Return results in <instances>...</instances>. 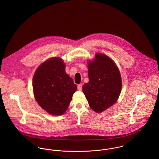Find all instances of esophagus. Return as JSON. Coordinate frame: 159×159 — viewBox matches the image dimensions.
Instances as JSON below:
<instances>
[{"label":"esophagus","mask_w":159,"mask_h":159,"mask_svg":"<svg viewBox=\"0 0 159 159\" xmlns=\"http://www.w3.org/2000/svg\"><path fill=\"white\" fill-rule=\"evenodd\" d=\"M82 88H83V84H78V90L81 91V90H82Z\"/></svg>","instance_id":"esophagus-1"}]
</instances>
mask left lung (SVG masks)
<instances>
[{
    "instance_id": "obj_1",
    "label": "left lung",
    "mask_w": 159,
    "mask_h": 159,
    "mask_svg": "<svg viewBox=\"0 0 159 159\" xmlns=\"http://www.w3.org/2000/svg\"><path fill=\"white\" fill-rule=\"evenodd\" d=\"M88 76L83 91L91 108L101 113L118 99L122 88L120 72L109 57L97 53L93 61L88 63Z\"/></svg>"
}]
</instances>
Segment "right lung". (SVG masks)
<instances>
[{
	"mask_svg": "<svg viewBox=\"0 0 159 159\" xmlns=\"http://www.w3.org/2000/svg\"><path fill=\"white\" fill-rule=\"evenodd\" d=\"M65 68L62 59L53 57L41 64L34 75L35 98L39 105L52 115H62L66 112L77 89Z\"/></svg>",
	"mask_w": 159,
	"mask_h": 159,
	"instance_id": "1",
	"label": "right lung"
}]
</instances>
